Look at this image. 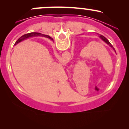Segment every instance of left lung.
<instances>
[{
  "mask_svg": "<svg viewBox=\"0 0 129 129\" xmlns=\"http://www.w3.org/2000/svg\"><path fill=\"white\" fill-rule=\"evenodd\" d=\"M100 36V38H101V39L102 40H103V41H104V42H106V44H108V45H109V46H110V47H112V48H113V49L114 50H115V48H113V46H112V44H110V42H109V41H108V39H106V38H105V37L104 36H103V35H100V36ZM115 52H116V51H115Z\"/></svg>",
  "mask_w": 129,
  "mask_h": 129,
  "instance_id": "left-lung-1",
  "label": "left lung"
}]
</instances>
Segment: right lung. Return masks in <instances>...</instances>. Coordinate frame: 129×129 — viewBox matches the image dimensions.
I'll return each mask as SVG.
<instances>
[{"label": "right lung", "instance_id": "1", "mask_svg": "<svg viewBox=\"0 0 129 129\" xmlns=\"http://www.w3.org/2000/svg\"><path fill=\"white\" fill-rule=\"evenodd\" d=\"M35 36H44V37H47V38H48L50 39L53 40L52 38H51V37H50L49 36L44 35H43V34L39 33H36V32L29 33H27V34H25V35H23V36H22L20 38H19L18 40H17V41L16 42L15 45H16L17 44H18V43H19L20 42H21V41H23V40L27 39V38H31V37H35Z\"/></svg>", "mask_w": 129, "mask_h": 129}]
</instances>
